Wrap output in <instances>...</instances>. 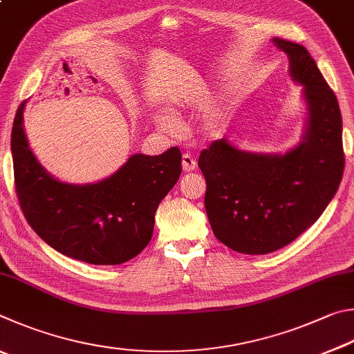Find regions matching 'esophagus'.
<instances>
[{
  "label": "esophagus",
  "instance_id": "esophagus-1",
  "mask_svg": "<svg viewBox=\"0 0 354 354\" xmlns=\"http://www.w3.org/2000/svg\"><path fill=\"white\" fill-rule=\"evenodd\" d=\"M182 166H183V171H185V172L194 171L197 163H196V160H194L193 155H191V153H183V157H182Z\"/></svg>",
  "mask_w": 354,
  "mask_h": 354
}]
</instances>
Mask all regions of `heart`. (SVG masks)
Here are the masks:
<instances>
[{
  "label": "heart",
  "instance_id": "obj_1",
  "mask_svg": "<svg viewBox=\"0 0 354 354\" xmlns=\"http://www.w3.org/2000/svg\"><path fill=\"white\" fill-rule=\"evenodd\" d=\"M155 121H157L158 126L161 129H165V130L174 127V118L171 115H167V113L157 115V116H155Z\"/></svg>",
  "mask_w": 354,
  "mask_h": 354
}]
</instances>
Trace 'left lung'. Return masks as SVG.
Segmentation results:
<instances>
[{
	"label": "left lung",
	"instance_id": "1",
	"mask_svg": "<svg viewBox=\"0 0 354 354\" xmlns=\"http://www.w3.org/2000/svg\"><path fill=\"white\" fill-rule=\"evenodd\" d=\"M301 85L306 124L299 145L280 153L249 152L224 138L199 157L205 209L214 236L232 250L266 255L308 230L342 180V116L330 85L305 46L272 39Z\"/></svg>",
	"mask_w": 354,
	"mask_h": 354
}]
</instances>
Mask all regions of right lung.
Segmentation results:
<instances>
[{
	"label": "right lung",
	"instance_id": "1",
	"mask_svg": "<svg viewBox=\"0 0 354 354\" xmlns=\"http://www.w3.org/2000/svg\"><path fill=\"white\" fill-rule=\"evenodd\" d=\"M24 107L26 102L17 110L10 149L17 196L29 225L54 250L79 261L115 266L135 258L152 238L160 202L180 177V151L133 153L95 183L60 182L29 146Z\"/></svg>",
	"mask_w": 354,
	"mask_h": 354
}]
</instances>
